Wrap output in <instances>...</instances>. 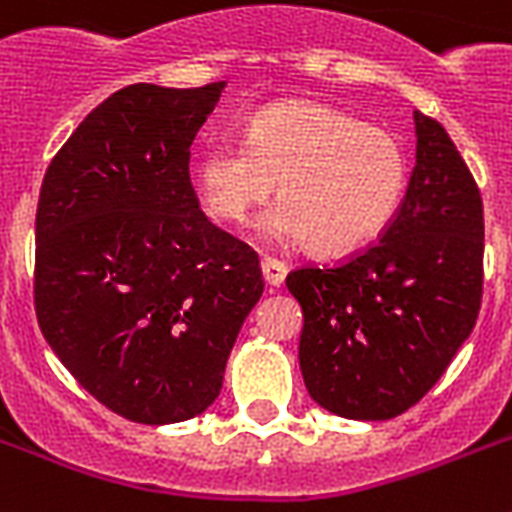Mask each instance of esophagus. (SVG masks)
I'll use <instances>...</instances> for the list:
<instances>
[{"mask_svg":"<svg viewBox=\"0 0 512 512\" xmlns=\"http://www.w3.org/2000/svg\"><path fill=\"white\" fill-rule=\"evenodd\" d=\"M260 265H263V279L268 287H281L284 284V279H287V265L281 263V260H276V257H263Z\"/></svg>","mask_w":512,"mask_h":512,"instance_id":"esophagus-1","label":"esophagus"}]
</instances>
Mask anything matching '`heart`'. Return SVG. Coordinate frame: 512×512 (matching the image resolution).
Masks as SVG:
<instances>
[{
	"label": "heart",
	"instance_id": "1",
	"mask_svg": "<svg viewBox=\"0 0 512 512\" xmlns=\"http://www.w3.org/2000/svg\"><path fill=\"white\" fill-rule=\"evenodd\" d=\"M279 183L281 204L257 231L273 244L308 241L340 255L374 241L401 209L409 162L393 132L340 108L292 100L257 111L244 143H215L193 164L212 220L241 225Z\"/></svg>",
	"mask_w": 512,
	"mask_h": 512
}]
</instances>
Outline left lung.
Segmentation results:
<instances>
[{"label":"left lung","instance_id":"obj_1","mask_svg":"<svg viewBox=\"0 0 512 512\" xmlns=\"http://www.w3.org/2000/svg\"><path fill=\"white\" fill-rule=\"evenodd\" d=\"M414 124L417 164L380 239L287 276L303 308L305 388L348 420H390L417 404L481 311V191L449 132L422 111Z\"/></svg>","mask_w":512,"mask_h":512}]
</instances>
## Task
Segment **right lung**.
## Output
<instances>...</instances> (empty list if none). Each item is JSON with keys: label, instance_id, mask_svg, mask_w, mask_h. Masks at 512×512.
Listing matches in <instances>:
<instances>
[{"label": "right lung", "instance_id": "add662e5", "mask_svg": "<svg viewBox=\"0 0 512 512\" xmlns=\"http://www.w3.org/2000/svg\"><path fill=\"white\" fill-rule=\"evenodd\" d=\"M223 87L130 84L92 108L44 172L36 321L74 380L124 420L204 412L263 295L260 257L209 223L188 172Z\"/></svg>", "mask_w": 512, "mask_h": 512}]
</instances>
